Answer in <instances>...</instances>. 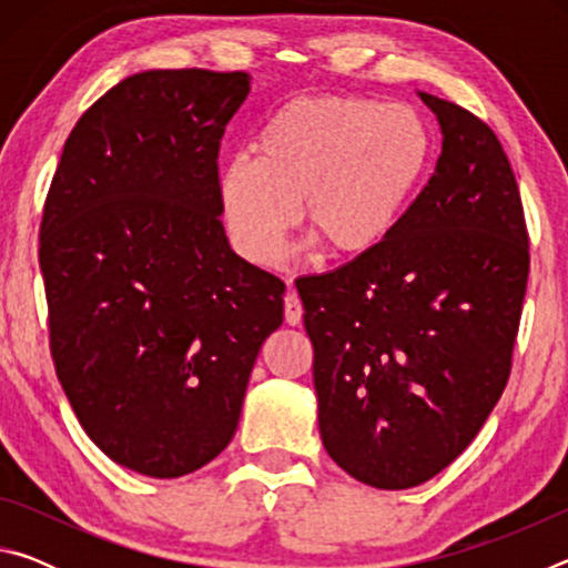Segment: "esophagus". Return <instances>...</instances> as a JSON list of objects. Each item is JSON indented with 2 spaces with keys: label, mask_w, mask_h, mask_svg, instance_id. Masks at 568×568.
<instances>
[{
  "label": "esophagus",
  "mask_w": 568,
  "mask_h": 568,
  "mask_svg": "<svg viewBox=\"0 0 568 568\" xmlns=\"http://www.w3.org/2000/svg\"><path fill=\"white\" fill-rule=\"evenodd\" d=\"M283 305H285V323L287 325H301V321H303V303H301V297H297V293L287 291L285 297H283Z\"/></svg>",
  "instance_id": "esophagus-1"
}]
</instances>
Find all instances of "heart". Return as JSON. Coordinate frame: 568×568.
<instances>
[{"label":"heart","instance_id":"b5f03b06","mask_svg":"<svg viewBox=\"0 0 568 568\" xmlns=\"http://www.w3.org/2000/svg\"><path fill=\"white\" fill-rule=\"evenodd\" d=\"M261 158L237 152L217 180L235 250L271 265L301 215L328 253L365 257L386 243L428 162V132L406 104L301 98L273 114Z\"/></svg>","mask_w":568,"mask_h":568}]
</instances>
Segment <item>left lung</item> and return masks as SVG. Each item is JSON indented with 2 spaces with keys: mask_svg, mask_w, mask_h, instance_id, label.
Segmentation results:
<instances>
[{
  "mask_svg": "<svg viewBox=\"0 0 568 568\" xmlns=\"http://www.w3.org/2000/svg\"><path fill=\"white\" fill-rule=\"evenodd\" d=\"M444 145L376 253L297 281L328 456L361 484L413 488L501 398L528 281L521 195L476 114L418 92Z\"/></svg>",
  "mask_w": 568,
  "mask_h": 568,
  "instance_id": "left-lung-1",
  "label": "left lung"
}]
</instances>
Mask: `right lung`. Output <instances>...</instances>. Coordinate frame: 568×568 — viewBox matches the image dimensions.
Returning <instances> with one entry per match:
<instances>
[{"instance_id": "right-lung-1", "label": "right lung", "mask_w": 568, "mask_h": 568, "mask_svg": "<svg viewBox=\"0 0 568 568\" xmlns=\"http://www.w3.org/2000/svg\"><path fill=\"white\" fill-rule=\"evenodd\" d=\"M247 94V72L132 74L74 124L47 192L57 378L84 434L142 476L192 474L233 440L283 323V281L220 220V140Z\"/></svg>"}]
</instances>
